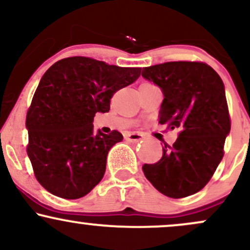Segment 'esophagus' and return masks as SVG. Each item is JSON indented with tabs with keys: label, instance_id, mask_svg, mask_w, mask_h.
Here are the masks:
<instances>
[{
	"label": "esophagus",
	"instance_id": "1",
	"mask_svg": "<svg viewBox=\"0 0 250 250\" xmlns=\"http://www.w3.org/2000/svg\"><path fill=\"white\" fill-rule=\"evenodd\" d=\"M125 139L129 140V141L135 142V141H140V140L143 139V135L139 134V133H129L125 135Z\"/></svg>",
	"mask_w": 250,
	"mask_h": 250
}]
</instances>
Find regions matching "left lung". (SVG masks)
<instances>
[{"instance_id":"1","label":"left lung","mask_w":250,"mask_h":250,"mask_svg":"<svg viewBox=\"0 0 250 250\" xmlns=\"http://www.w3.org/2000/svg\"><path fill=\"white\" fill-rule=\"evenodd\" d=\"M142 77L161 89L159 122L177 129L173 147L165 145L160 161L145 163V176L174 199L193 195L211 179L230 133L225 84L206 63L167 62L143 68Z\"/></svg>"}]
</instances>
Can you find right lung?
<instances>
[{
	"label": "right lung",
	"instance_id": "1",
	"mask_svg": "<svg viewBox=\"0 0 250 250\" xmlns=\"http://www.w3.org/2000/svg\"><path fill=\"white\" fill-rule=\"evenodd\" d=\"M140 75L141 68L80 56L60 60L45 71L25 120L27 153L43 188L75 200L102 180L108 151L123 136L117 130L95 133L94 116L108 113L114 93Z\"/></svg>",
	"mask_w": 250,
	"mask_h": 250
}]
</instances>
